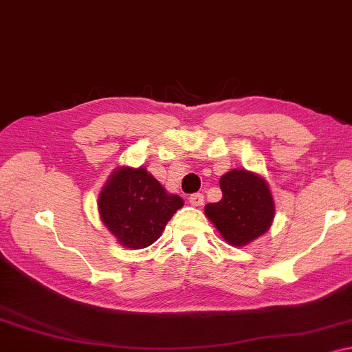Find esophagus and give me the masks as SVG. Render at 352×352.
Masks as SVG:
<instances>
[{"label":"esophagus","mask_w":352,"mask_h":352,"mask_svg":"<svg viewBox=\"0 0 352 352\" xmlns=\"http://www.w3.org/2000/svg\"><path fill=\"white\" fill-rule=\"evenodd\" d=\"M188 201H190L192 207H201L202 202H204V196L201 192H194V194H191L190 197H188Z\"/></svg>","instance_id":"obj_1"}]
</instances>
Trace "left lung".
<instances>
[{
	"label": "left lung",
	"instance_id": "8db88e82",
	"mask_svg": "<svg viewBox=\"0 0 352 352\" xmlns=\"http://www.w3.org/2000/svg\"><path fill=\"white\" fill-rule=\"evenodd\" d=\"M219 186L221 201L207 204L206 214L228 243L243 246L267 232L275 206L269 185L261 177L235 169L221 177Z\"/></svg>",
	"mask_w": 352,
	"mask_h": 352
}]
</instances>
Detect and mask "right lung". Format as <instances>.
Masks as SVG:
<instances>
[{
    "mask_svg": "<svg viewBox=\"0 0 352 352\" xmlns=\"http://www.w3.org/2000/svg\"><path fill=\"white\" fill-rule=\"evenodd\" d=\"M98 206L101 219L118 242L139 250L161 237L183 199L167 194L144 167H122L110 175Z\"/></svg>",
    "mask_w": 352,
    "mask_h": 352,
    "instance_id": "1",
    "label": "right lung"
}]
</instances>
